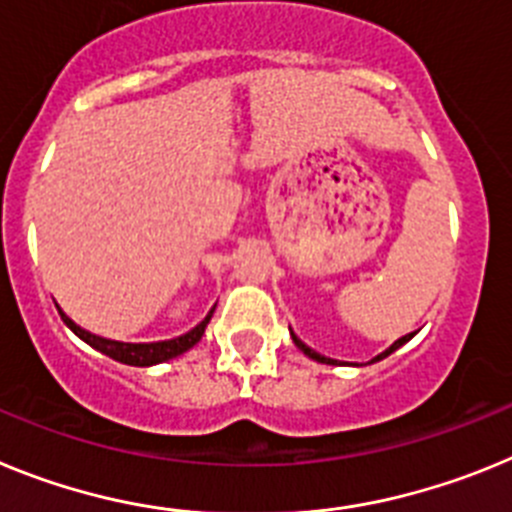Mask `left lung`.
<instances>
[{
    "mask_svg": "<svg viewBox=\"0 0 512 512\" xmlns=\"http://www.w3.org/2000/svg\"><path fill=\"white\" fill-rule=\"evenodd\" d=\"M410 338H413V333H410V336H402V338H397V341H395V343H392V346H390V348H387V351H384V354H379V356H377V359H372V361H379V359H384V356H390V354H392V351H397V348H400V346H402V343H405V341H410ZM292 341H295V346H297V348H300L302 354H305V356H310V359L320 361V364H336V361H333V359H328V356H320V354H318V351H312V348H307V346H305V343H302V341H300V338H297V336H295V333H292Z\"/></svg>",
    "mask_w": 512,
    "mask_h": 512,
    "instance_id": "8db88e82",
    "label": "left lung"
}]
</instances>
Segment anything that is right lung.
I'll return each instance as SVG.
<instances>
[{"label":"right lung","instance_id":"1","mask_svg":"<svg viewBox=\"0 0 512 512\" xmlns=\"http://www.w3.org/2000/svg\"><path fill=\"white\" fill-rule=\"evenodd\" d=\"M61 312V310H58ZM212 312L207 315L205 320H202L197 328H192L189 333H184V336L179 338H171V341H161V343H120V341H110V338H99V336H92V333H87V330H81L79 325L71 323L66 315L61 312V320L66 325H69L71 330H74L76 336L81 338V341H87L89 346L97 348V351H102L104 356H110V359L120 361V364H130V366H151V364H161V361H169L174 359V356L184 354V351H189V348L194 346V343H200V338L205 336V328L207 323H210Z\"/></svg>","mask_w":512,"mask_h":512}]
</instances>
